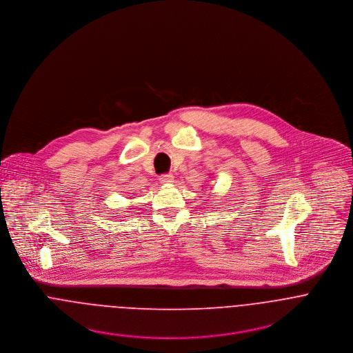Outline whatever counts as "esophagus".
<instances>
[{
	"label": "esophagus",
	"mask_w": 353,
	"mask_h": 353,
	"mask_svg": "<svg viewBox=\"0 0 353 353\" xmlns=\"http://www.w3.org/2000/svg\"><path fill=\"white\" fill-rule=\"evenodd\" d=\"M159 183L162 184H170L173 183V176L170 173H165L162 176H159Z\"/></svg>",
	"instance_id": "1"
}]
</instances>
